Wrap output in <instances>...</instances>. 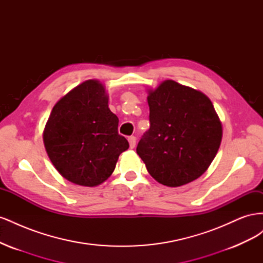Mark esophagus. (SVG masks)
Listing matches in <instances>:
<instances>
[{
	"label": "esophagus",
	"instance_id": "34e87169",
	"mask_svg": "<svg viewBox=\"0 0 263 263\" xmlns=\"http://www.w3.org/2000/svg\"><path fill=\"white\" fill-rule=\"evenodd\" d=\"M128 142H129V147L130 148H135V146H136V137H135V136H129L128 137Z\"/></svg>",
	"mask_w": 263,
	"mask_h": 263
}]
</instances>
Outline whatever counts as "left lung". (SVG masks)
Segmentation results:
<instances>
[{
  "instance_id": "obj_1",
  "label": "left lung",
  "mask_w": 263,
  "mask_h": 263,
  "mask_svg": "<svg viewBox=\"0 0 263 263\" xmlns=\"http://www.w3.org/2000/svg\"><path fill=\"white\" fill-rule=\"evenodd\" d=\"M150 128L137 154L150 176L178 187L200 178L219 149L222 127L206 95L173 80L148 89Z\"/></svg>"
}]
</instances>
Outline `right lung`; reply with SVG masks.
Masks as SVG:
<instances>
[{"label":"right lung","mask_w":263,"mask_h":263,"mask_svg":"<svg viewBox=\"0 0 263 263\" xmlns=\"http://www.w3.org/2000/svg\"><path fill=\"white\" fill-rule=\"evenodd\" d=\"M117 127L104 84L86 80L52 107L43 134L47 155L66 180L98 186L110 177L119 155L129 147Z\"/></svg>","instance_id":"1"}]
</instances>
